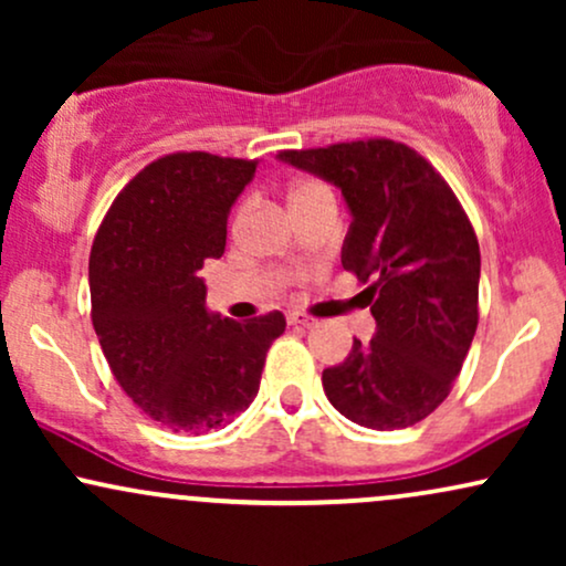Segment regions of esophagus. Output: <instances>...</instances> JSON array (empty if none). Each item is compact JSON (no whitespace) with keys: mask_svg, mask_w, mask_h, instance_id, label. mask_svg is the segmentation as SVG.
<instances>
[{"mask_svg":"<svg viewBox=\"0 0 566 566\" xmlns=\"http://www.w3.org/2000/svg\"><path fill=\"white\" fill-rule=\"evenodd\" d=\"M287 322L292 324V327H311V324H314V319L305 314H290Z\"/></svg>","mask_w":566,"mask_h":566,"instance_id":"esophagus-1","label":"esophagus"}]
</instances>
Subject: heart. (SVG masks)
<instances>
[{"label": "heart", "mask_w": 566, "mask_h": 566, "mask_svg": "<svg viewBox=\"0 0 566 566\" xmlns=\"http://www.w3.org/2000/svg\"><path fill=\"white\" fill-rule=\"evenodd\" d=\"M311 186H316V184H297L295 188H292V191H303V188H311Z\"/></svg>", "instance_id": "b5f03b06"}]
</instances>
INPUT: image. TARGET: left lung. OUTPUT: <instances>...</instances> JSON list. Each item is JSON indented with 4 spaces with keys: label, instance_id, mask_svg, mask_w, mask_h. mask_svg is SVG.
<instances>
[{
    "label": "left lung",
    "instance_id": "1",
    "mask_svg": "<svg viewBox=\"0 0 566 566\" xmlns=\"http://www.w3.org/2000/svg\"><path fill=\"white\" fill-rule=\"evenodd\" d=\"M279 161L333 184L350 212L343 269L375 316L322 373L329 405L354 423L396 431L420 423L450 394L479 322L482 258L463 207L428 161L394 140H354Z\"/></svg>",
    "mask_w": 566,
    "mask_h": 566
}]
</instances>
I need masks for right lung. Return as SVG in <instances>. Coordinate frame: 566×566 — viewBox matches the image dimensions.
Instances as JSON below:
<instances>
[{
  "instance_id": "1",
  "label": "right lung",
  "mask_w": 566,
  "mask_h": 566,
  "mask_svg": "<svg viewBox=\"0 0 566 566\" xmlns=\"http://www.w3.org/2000/svg\"><path fill=\"white\" fill-rule=\"evenodd\" d=\"M258 161L170 154L114 199L90 252L93 327L122 391L175 433L231 423L261 388L287 322H233L207 308L199 276L226 250V220Z\"/></svg>"
}]
</instances>
